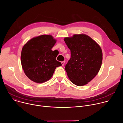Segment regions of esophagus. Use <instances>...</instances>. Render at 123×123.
<instances>
[{"mask_svg": "<svg viewBox=\"0 0 123 123\" xmlns=\"http://www.w3.org/2000/svg\"><path fill=\"white\" fill-rule=\"evenodd\" d=\"M65 61H62V62H61V64H62V66H64V64H65Z\"/></svg>", "mask_w": 123, "mask_h": 123, "instance_id": "obj_1", "label": "esophagus"}]
</instances>
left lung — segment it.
Listing matches in <instances>:
<instances>
[{"label": "left lung", "mask_w": 123, "mask_h": 123, "mask_svg": "<svg viewBox=\"0 0 123 123\" xmlns=\"http://www.w3.org/2000/svg\"><path fill=\"white\" fill-rule=\"evenodd\" d=\"M64 40L71 54L65 68L68 78L78 86L88 84L101 67L103 54L100 46L85 34H74Z\"/></svg>", "instance_id": "left-lung-1"}]
</instances>
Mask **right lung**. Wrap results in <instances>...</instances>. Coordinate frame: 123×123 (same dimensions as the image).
Masks as SVG:
<instances>
[{"label":"right lung","instance_id":"obj_1","mask_svg":"<svg viewBox=\"0 0 123 123\" xmlns=\"http://www.w3.org/2000/svg\"><path fill=\"white\" fill-rule=\"evenodd\" d=\"M56 42L51 35L43 34L29 40L23 47L21 63L26 75L41 83L49 80L56 67L62 66L56 60L58 55L51 50Z\"/></svg>","mask_w":123,"mask_h":123}]
</instances>
